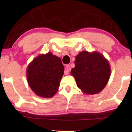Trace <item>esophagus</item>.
I'll list each match as a JSON object with an SVG mask.
<instances>
[{
    "instance_id": "34e87169",
    "label": "esophagus",
    "mask_w": 132,
    "mask_h": 132,
    "mask_svg": "<svg viewBox=\"0 0 132 132\" xmlns=\"http://www.w3.org/2000/svg\"><path fill=\"white\" fill-rule=\"evenodd\" d=\"M70 70H71V67H70V66L69 65H67L65 67V72H64L65 75H68V74H69V72L70 71Z\"/></svg>"
}]
</instances>
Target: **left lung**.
Masks as SVG:
<instances>
[{
  "label": "left lung",
  "mask_w": 132,
  "mask_h": 132,
  "mask_svg": "<svg viewBox=\"0 0 132 132\" xmlns=\"http://www.w3.org/2000/svg\"><path fill=\"white\" fill-rule=\"evenodd\" d=\"M71 74L77 86L86 94H96L107 85L111 76L109 63L102 53L82 51L76 56Z\"/></svg>",
  "instance_id": "8db88e82"
}]
</instances>
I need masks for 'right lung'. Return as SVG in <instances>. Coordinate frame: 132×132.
Instances as JSON below:
<instances>
[{"instance_id": "1", "label": "right lung", "mask_w": 132, "mask_h": 132, "mask_svg": "<svg viewBox=\"0 0 132 132\" xmlns=\"http://www.w3.org/2000/svg\"><path fill=\"white\" fill-rule=\"evenodd\" d=\"M64 71L60 57L48 52L38 56L28 65L27 80L36 95L51 98L58 91Z\"/></svg>"}]
</instances>
